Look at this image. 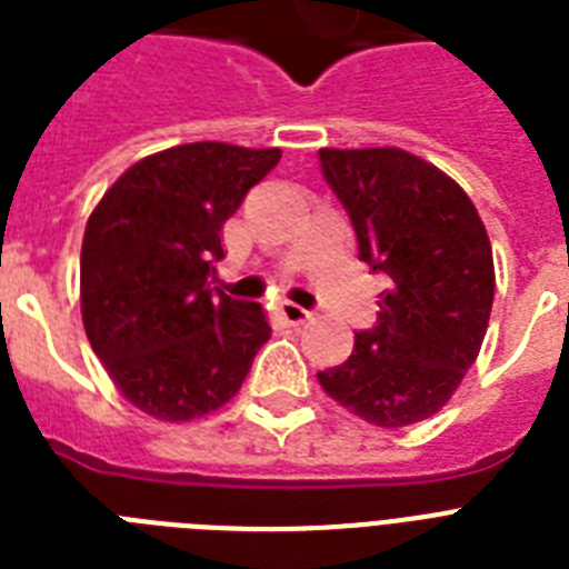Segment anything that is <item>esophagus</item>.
<instances>
[{
	"mask_svg": "<svg viewBox=\"0 0 569 569\" xmlns=\"http://www.w3.org/2000/svg\"><path fill=\"white\" fill-rule=\"evenodd\" d=\"M280 316H283L286 325H292V328H298V325H307V321L312 319V312L307 310V307H301V303H295V301L280 303Z\"/></svg>",
	"mask_w": 569,
	"mask_h": 569,
	"instance_id": "obj_1",
	"label": "esophagus"
}]
</instances>
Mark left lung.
<instances>
[{
  "mask_svg": "<svg viewBox=\"0 0 569 569\" xmlns=\"http://www.w3.org/2000/svg\"><path fill=\"white\" fill-rule=\"evenodd\" d=\"M319 159L360 259L389 277L378 325L319 383L378 428L422 422L449 405L485 342L496 289L485 221L449 173L407 150L325 147Z\"/></svg>",
  "mask_w": 569,
  "mask_h": 569,
  "instance_id": "1",
  "label": "left lung"
}]
</instances>
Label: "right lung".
<instances>
[{
  "mask_svg": "<svg viewBox=\"0 0 569 569\" xmlns=\"http://www.w3.org/2000/svg\"><path fill=\"white\" fill-rule=\"evenodd\" d=\"M280 150L194 141L136 162L93 206L82 239V321L129 405L191 422L241 389L271 337L259 303L212 289L221 230Z\"/></svg>",
  "mask_w": 569,
  "mask_h": 569,
  "instance_id": "1",
  "label": "right lung"
}]
</instances>
